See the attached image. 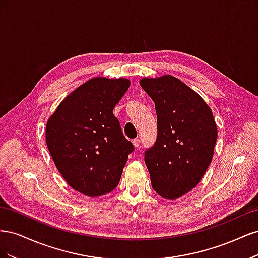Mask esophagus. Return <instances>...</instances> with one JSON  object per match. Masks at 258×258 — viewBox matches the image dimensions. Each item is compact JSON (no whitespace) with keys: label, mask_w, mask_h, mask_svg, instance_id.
<instances>
[{"label":"esophagus","mask_w":258,"mask_h":258,"mask_svg":"<svg viewBox=\"0 0 258 258\" xmlns=\"http://www.w3.org/2000/svg\"><path fill=\"white\" fill-rule=\"evenodd\" d=\"M132 144H134V146H135L136 148H138V147L140 146V140H139V139H135L134 141H132Z\"/></svg>","instance_id":"obj_1"}]
</instances>
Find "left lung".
I'll use <instances>...</instances> for the list:
<instances>
[{"instance_id": "left-lung-1", "label": "left lung", "mask_w": 258, "mask_h": 258, "mask_svg": "<svg viewBox=\"0 0 258 258\" xmlns=\"http://www.w3.org/2000/svg\"><path fill=\"white\" fill-rule=\"evenodd\" d=\"M157 113V140L144 154L153 189L167 199L189 192L213 158L217 128L197 92L172 75L140 81Z\"/></svg>"}]
</instances>
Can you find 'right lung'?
I'll use <instances>...</instances> for the list:
<instances>
[{
	"label": "right lung",
	"instance_id": "obj_1",
	"mask_svg": "<svg viewBox=\"0 0 258 258\" xmlns=\"http://www.w3.org/2000/svg\"><path fill=\"white\" fill-rule=\"evenodd\" d=\"M130 86L127 79L93 77L67 96L46 124V143L73 189L97 197L120 181L134 145L113 114Z\"/></svg>",
	"mask_w": 258,
	"mask_h": 258
}]
</instances>
